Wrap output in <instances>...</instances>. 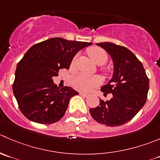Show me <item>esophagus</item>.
I'll return each instance as SVG.
<instances>
[{"label": "esophagus", "mask_w": 160, "mask_h": 160, "mask_svg": "<svg viewBox=\"0 0 160 160\" xmlns=\"http://www.w3.org/2000/svg\"><path fill=\"white\" fill-rule=\"evenodd\" d=\"M80 95L83 96V97H88V94H86V93H83V92H80Z\"/></svg>", "instance_id": "esophagus-1"}]
</instances>
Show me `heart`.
Instances as JSON below:
<instances>
[{
    "label": "heart",
    "instance_id": "obj_1",
    "mask_svg": "<svg viewBox=\"0 0 160 160\" xmlns=\"http://www.w3.org/2000/svg\"><path fill=\"white\" fill-rule=\"evenodd\" d=\"M88 55L94 63L98 66L105 64L108 59V55L103 49L92 47L88 49ZM75 61L74 58L73 62ZM102 83V79L98 76H88L86 74H78L72 80V84L76 90L80 91H89Z\"/></svg>",
    "mask_w": 160,
    "mask_h": 160
}]
</instances>
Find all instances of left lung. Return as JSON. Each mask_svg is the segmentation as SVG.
Wrapping results in <instances>:
<instances>
[{"mask_svg":"<svg viewBox=\"0 0 160 160\" xmlns=\"http://www.w3.org/2000/svg\"><path fill=\"white\" fill-rule=\"evenodd\" d=\"M111 56L114 66L112 77L101 91L110 100L90 108L94 120L108 127H117L129 122L145 104L149 80L142 63L127 48L109 42L97 44Z\"/></svg>","mask_w":160,"mask_h":160,"instance_id":"1","label":"left lung"}]
</instances>
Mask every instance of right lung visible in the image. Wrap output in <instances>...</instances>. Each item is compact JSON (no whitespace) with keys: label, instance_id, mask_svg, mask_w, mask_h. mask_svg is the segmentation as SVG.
<instances>
[{"label":"right lung","instance_id":"obj_1","mask_svg":"<svg viewBox=\"0 0 160 160\" xmlns=\"http://www.w3.org/2000/svg\"><path fill=\"white\" fill-rule=\"evenodd\" d=\"M92 43L55 37L34 44L18 63L12 89L20 111L28 119L41 124L58 121L77 91L58 88L53 77L68 69L76 54Z\"/></svg>","mask_w":160,"mask_h":160}]
</instances>
